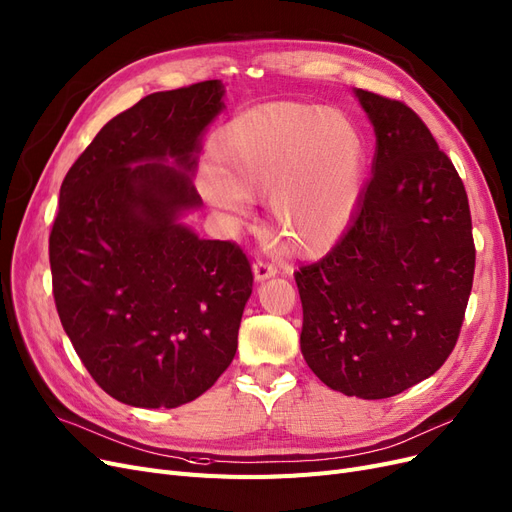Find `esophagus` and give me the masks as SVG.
<instances>
[{"label":"esophagus","mask_w":512,"mask_h":512,"mask_svg":"<svg viewBox=\"0 0 512 512\" xmlns=\"http://www.w3.org/2000/svg\"><path fill=\"white\" fill-rule=\"evenodd\" d=\"M278 268L274 266L272 261H266V259H257L253 263V274H255V280H266V278H272L276 276Z\"/></svg>","instance_id":"esophagus-1"}]
</instances>
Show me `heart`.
Masks as SVG:
<instances>
[{
	"label": "heart",
	"mask_w": 512,
	"mask_h": 512,
	"mask_svg": "<svg viewBox=\"0 0 512 512\" xmlns=\"http://www.w3.org/2000/svg\"><path fill=\"white\" fill-rule=\"evenodd\" d=\"M365 164V137L350 116L282 101L244 111L217 132L213 164L200 168L198 187L230 213L268 196L274 230L293 249L316 253L348 230Z\"/></svg>",
	"instance_id": "1"
}]
</instances>
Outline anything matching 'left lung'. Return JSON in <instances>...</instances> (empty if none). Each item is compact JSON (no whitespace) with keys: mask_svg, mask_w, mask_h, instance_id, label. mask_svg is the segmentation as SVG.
Masks as SVG:
<instances>
[{"mask_svg":"<svg viewBox=\"0 0 512 512\" xmlns=\"http://www.w3.org/2000/svg\"><path fill=\"white\" fill-rule=\"evenodd\" d=\"M375 128L373 177L333 249L301 266V354L329 388L388 399L456 348L475 276L464 183L411 107L356 88Z\"/></svg>","mask_w":512,"mask_h":512,"instance_id":"left-lung-1","label":"left lung"}]
</instances>
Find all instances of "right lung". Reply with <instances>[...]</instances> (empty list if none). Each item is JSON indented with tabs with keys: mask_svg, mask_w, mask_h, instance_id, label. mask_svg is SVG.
<instances>
[{
	"mask_svg": "<svg viewBox=\"0 0 512 512\" xmlns=\"http://www.w3.org/2000/svg\"><path fill=\"white\" fill-rule=\"evenodd\" d=\"M221 99L219 80L149 94L99 130L61 185L56 312L92 380L132 407L198 399L238 348L251 263L177 221L202 202L192 177Z\"/></svg>",
	"mask_w": 512,
	"mask_h": 512,
	"instance_id": "obj_1",
	"label": "right lung"
}]
</instances>
